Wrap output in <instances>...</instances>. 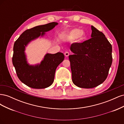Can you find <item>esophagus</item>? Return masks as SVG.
Here are the masks:
<instances>
[{"label": "esophagus", "instance_id": "34e87169", "mask_svg": "<svg viewBox=\"0 0 124 124\" xmlns=\"http://www.w3.org/2000/svg\"><path fill=\"white\" fill-rule=\"evenodd\" d=\"M64 54H65V55L66 56V57H68V56L69 55V53L68 52L66 51V52H65Z\"/></svg>", "mask_w": 124, "mask_h": 124}]
</instances>
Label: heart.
Returning a JSON list of instances; mask_svg holds the SVG:
<instances>
[{"label":"heart","mask_w":124,"mask_h":124,"mask_svg":"<svg viewBox=\"0 0 124 124\" xmlns=\"http://www.w3.org/2000/svg\"><path fill=\"white\" fill-rule=\"evenodd\" d=\"M85 32L78 28L72 29L66 35V38L69 40H74L78 38V41H82L85 38Z\"/></svg>","instance_id":"b5f03b06"}]
</instances>
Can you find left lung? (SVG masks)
Here are the masks:
<instances>
[{"label":"left lung","instance_id":"obj_1","mask_svg":"<svg viewBox=\"0 0 124 124\" xmlns=\"http://www.w3.org/2000/svg\"><path fill=\"white\" fill-rule=\"evenodd\" d=\"M92 38L70 46L69 56L73 83L78 87L92 88L106 80L112 63V47L103 33L92 26Z\"/></svg>","mask_w":124,"mask_h":124}]
</instances>
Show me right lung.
<instances>
[{
	"mask_svg": "<svg viewBox=\"0 0 124 124\" xmlns=\"http://www.w3.org/2000/svg\"><path fill=\"white\" fill-rule=\"evenodd\" d=\"M57 24L56 22H52L26 30L14 42L13 65L20 80L30 87L41 89L51 86L54 82L56 69L65 56L61 52L46 54L40 65L30 66L26 61L25 46L31 40L43 36L44 32L50 31Z\"/></svg>",
	"mask_w": 124,
	"mask_h": 124,
	"instance_id": "obj_1",
	"label": "right lung"
}]
</instances>
